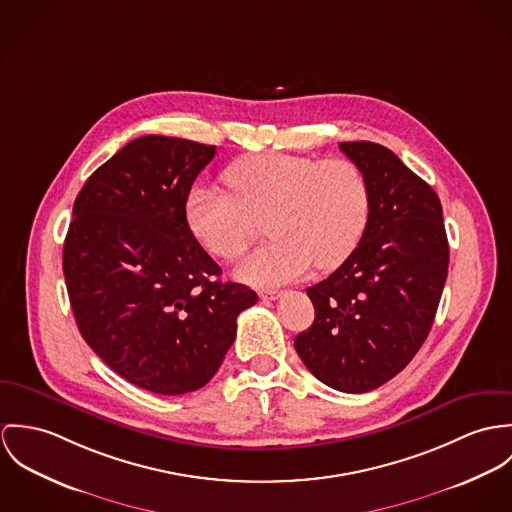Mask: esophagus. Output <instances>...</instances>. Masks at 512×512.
<instances>
[{
	"mask_svg": "<svg viewBox=\"0 0 512 512\" xmlns=\"http://www.w3.org/2000/svg\"><path fill=\"white\" fill-rule=\"evenodd\" d=\"M281 294H283V290H277V288L261 290V298H263V300H277Z\"/></svg>",
	"mask_w": 512,
	"mask_h": 512,
	"instance_id": "esophagus-1",
	"label": "esophagus"
}]
</instances>
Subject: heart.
<instances>
[{"instance_id": "b5f03b06", "label": "heart", "mask_w": 512, "mask_h": 512, "mask_svg": "<svg viewBox=\"0 0 512 512\" xmlns=\"http://www.w3.org/2000/svg\"><path fill=\"white\" fill-rule=\"evenodd\" d=\"M224 178L231 194L194 184L184 210L196 239L226 261L237 259L269 224L273 241L235 269L243 283L259 288L290 283L312 263L334 269L367 228L369 184L349 159L263 153L235 161Z\"/></svg>"}]
</instances>
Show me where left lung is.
<instances>
[{
    "mask_svg": "<svg viewBox=\"0 0 512 512\" xmlns=\"http://www.w3.org/2000/svg\"><path fill=\"white\" fill-rule=\"evenodd\" d=\"M367 178L371 208L353 253L306 288L314 322L294 338L308 371L341 393H369L400 373L430 334L450 247L438 194L371 141L340 143Z\"/></svg>",
    "mask_w": 512,
    "mask_h": 512,
    "instance_id": "1",
    "label": "left lung"
}]
</instances>
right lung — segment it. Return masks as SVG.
I'll use <instances>...</instances> for the list:
<instances>
[{"mask_svg": "<svg viewBox=\"0 0 512 512\" xmlns=\"http://www.w3.org/2000/svg\"><path fill=\"white\" fill-rule=\"evenodd\" d=\"M216 147L145 135L82 186L62 271L74 320L125 381L157 393L204 387L235 340L255 290L220 283V265L186 220V194Z\"/></svg>", "mask_w": 512, "mask_h": 512, "instance_id": "right-lung-1", "label": "right lung"}]
</instances>
